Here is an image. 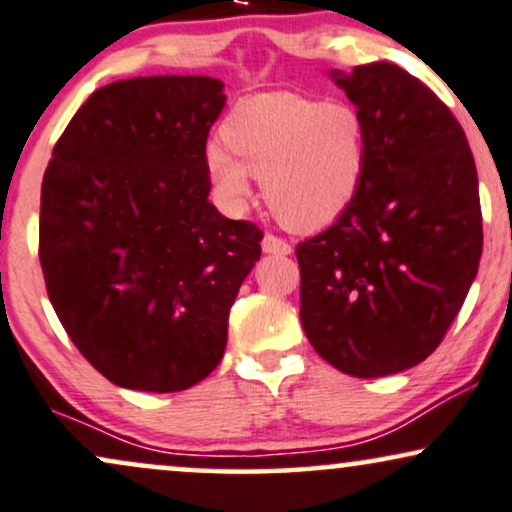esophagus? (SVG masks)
<instances>
[{"label":"esophagus","instance_id":"34e87169","mask_svg":"<svg viewBox=\"0 0 512 512\" xmlns=\"http://www.w3.org/2000/svg\"><path fill=\"white\" fill-rule=\"evenodd\" d=\"M261 246H263V251H266V254H292V246H289L285 239H280L277 235H268L263 237V242H261Z\"/></svg>","mask_w":512,"mask_h":512}]
</instances>
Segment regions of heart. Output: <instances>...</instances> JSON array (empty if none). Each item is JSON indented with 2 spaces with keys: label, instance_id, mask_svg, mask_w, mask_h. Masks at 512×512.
Here are the masks:
<instances>
[{
  "label": "heart",
  "instance_id": "heart-1",
  "mask_svg": "<svg viewBox=\"0 0 512 512\" xmlns=\"http://www.w3.org/2000/svg\"><path fill=\"white\" fill-rule=\"evenodd\" d=\"M208 173L230 208H244L261 178L273 216L296 232L332 225L356 199L365 170V125L356 109L294 92L239 99L220 125Z\"/></svg>",
  "mask_w": 512,
  "mask_h": 512
}]
</instances>
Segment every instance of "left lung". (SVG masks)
<instances>
[{"instance_id": "1", "label": "left lung", "mask_w": 512, "mask_h": 512, "mask_svg": "<svg viewBox=\"0 0 512 512\" xmlns=\"http://www.w3.org/2000/svg\"><path fill=\"white\" fill-rule=\"evenodd\" d=\"M365 125L356 199L296 246L301 325L351 377L408 370L441 344L482 258L477 168L425 82L377 61L337 75Z\"/></svg>"}]
</instances>
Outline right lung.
I'll return each mask as SVG.
<instances>
[{"label": "right lung", "mask_w": 512, "mask_h": 512, "mask_svg": "<svg viewBox=\"0 0 512 512\" xmlns=\"http://www.w3.org/2000/svg\"><path fill=\"white\" fill-rule=\"evenodd\" d=\"M223 82L151 75L99 87L44 170L40 263L63 330L106 380L182 391L216 370L263 232L208 201Z\"/></svg>", "instance_id": "right-lung-1"}]
</instances>
